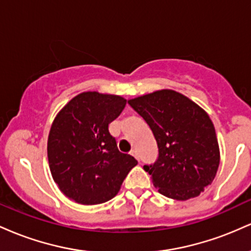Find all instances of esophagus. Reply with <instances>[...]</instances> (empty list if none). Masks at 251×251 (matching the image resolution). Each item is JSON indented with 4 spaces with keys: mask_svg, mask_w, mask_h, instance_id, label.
Masks as SVG:
<instances>
[{
    "mask_svg": "<svg viewBox=\"0 0 251 251\" xmlns=\"http://www.w3.org/2000/svg\"><path fill=\"white\" fill-rule=\"evenodd\" d=\"M131 154L133 155V157L135 158V159L139 160V154H138V151H137V150H132V151H131Z\"/></svg>",
    "mask_w": 251,
    "mask_h": 251,
    "instance_id": "obj_1",
    "label": "esophagus"
}]
</instances>
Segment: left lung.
I'll use <instances>...</instances> for the list:
<instances>
[{
    "label": "left lung",
    "mask_w": 251,
    "mask_h": 251,
    "mask_svg": "<svg viewBox=\"0 0 251 251\" xmlns=\"http://www.w3.org/2000/svg\"><path fill=\"white\" fill-rule=\"evenodd\" d=\"M128 103L153 132L158 159L144 165L159 194L177 201L197 197L215 179L220 146L211 119L188 97L160 89Z\"/></svg>",
    "instance_id": "8db88e82"
}]
</instances>
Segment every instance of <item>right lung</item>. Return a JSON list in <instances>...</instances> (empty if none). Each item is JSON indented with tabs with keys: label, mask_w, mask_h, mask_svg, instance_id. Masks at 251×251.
I'll return each instance as SVG.
<instances>
[{
	"label": "right lung",
	"mask_w": 251,
	"mask_h": 251,
	"mask_svg": "<svg viewBox=\"0 0 251 251\" xmlns=\"http://www.w3.org/2000/svg\"><path fill=\"white\" fill-rule=\"evenodd\" d=\"M126 99L99 92H82L56 114L48 135L51 177L60 191L83 205L105 203L119 192L138 162L122 153L108 132Z\"/></svg>",
	"instance_id": "1"
}]
</instances>
